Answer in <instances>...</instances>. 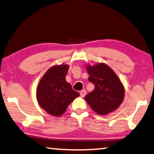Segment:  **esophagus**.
<instances>
[{
    "label": "esophagus",
    "mask_w": 154,
    "mask_h": 154,
    "mask_svg": "<svg viewBox=\"0 0 154 154\" xmlns=\"http://www.w3.org/2000/svg\"><path fill=\"white\" fill-rule=\"evenodd\" d=\"M85 95H86V91L82 90L80 91V96H81L82 97H84Z\"/></svg>",
    "instance_id": "esophagus-1"
}]
</instances>
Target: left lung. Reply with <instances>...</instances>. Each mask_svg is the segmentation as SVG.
Returning <instances> with one entry per match:
<instances>
[{"instance_id": "obj_1", "label": "left lung", "mask_w": 154, "mask_h": 154, "mask_svg": "<svg viewBox=\"0 0 154 154\" xmlns=\"http://www.w3.org/2000/svg\"><path fill=\"white\" fill-rule=\"evenodd\" d=\"M90 75L88 81L95 86L94 90L87 94L85 100L91 109L100 115L111 113L122 102L125 90L114 71L104 63L87 66Z\"/></svg>"}]
</instances>
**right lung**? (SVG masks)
<instances>
[{
	"label": "right lung",
	"mask_w": 154,
	"mask_h": 154,
	"mask_svg": "<svg viewBox=\"0 0 154 154\" xmlns=\"http://www.w3.org/2000/svg\"><path fill=\"white\" fill-rule=\"evenodd\" d=\"M68 65L55 66L50 68L38 84L36 97L40 106L53 116L62 115L79 94L66 81Z\"/></svg>",
	"instance_id": "right-lung-1"
}]
</instances>
